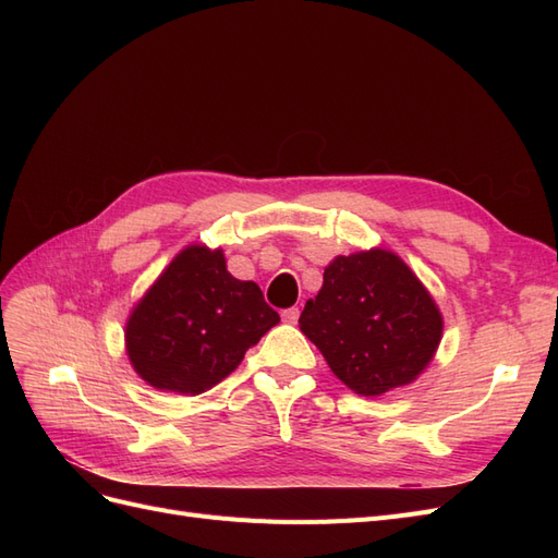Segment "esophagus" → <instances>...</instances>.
I'll return each instance as SVG.
<instances>
[{
  "instance_id": "esophagus-1",
  "label": "esophagus",
  "mask_w": 558,
  "mask_h": 558,
  "mask_svg": "<svg viewBox=\"0 0 558 558\" xmlns=\"http://www.w3.org/2000/svg\"><path fill=\"white\" fill-rule=\"evenodd\" d=\"M298 316H300V310H298V307H291V310H283V312H281L283 324H298Z\"/></svg>"
}]
</instances>
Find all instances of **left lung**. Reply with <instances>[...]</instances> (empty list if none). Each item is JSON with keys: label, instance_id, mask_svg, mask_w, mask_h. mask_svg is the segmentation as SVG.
<instances>
[{"label": "left lung", "instance_id": "1", "mask_svg": "<svg viewBox=\"0 0 558 558\" xmlns=\"http://www.w3.org/2000/svg\"><path fill=\"white\" fill-rule=\"evenodd\" d=\"M442 312L398 253L337 256L300 314V330L353 393L375 398L412 384L442 340Z\"/></svg>", "mask_w": 558, "mask_h": 558}]
</instances>
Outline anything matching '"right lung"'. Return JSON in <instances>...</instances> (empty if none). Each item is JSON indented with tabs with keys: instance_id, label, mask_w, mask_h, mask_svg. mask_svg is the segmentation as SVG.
<instances>
[{
	"instance_id": "right-lung-1",
	"label": "right lung",
	"mask_w": 558,
	"mask_h": 558,
	"mask_svg": "<svg viewBox=\"0 0 558 558\" xmlns=\"http://www.w3.org/2000/svg\"><path fill=\"white\" fill-rule=\"evenodd\" d=\"M277 324L258 283L228 272L223 248L189 244L132 307L125 353L148 386L199 396L234 373Z\"/></svg>"
}]
</instances>
